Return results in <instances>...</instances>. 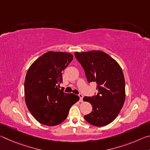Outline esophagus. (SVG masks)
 <instances>
[{"label": "esophagus", "mask_w": 150, "mask_h": 150, "mask_svg": "<svg viewBox=\"0 0 150 150\" xmlns=\"http://www.w3.org/2000/svg\"><path fill=\"white\" fill-rule=\"evenodd\" d=\"M79 98H80V102L82 103L83 102V95H82V94H79Z\"/></svg>", "instance_id": "obj_1"}]
</instances>
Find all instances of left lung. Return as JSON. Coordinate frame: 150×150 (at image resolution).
<instances>
[{
	"mask_svg": "<svg viewBox=\"0 0 150 150\" xmlns=\"http://www.w3.org/2000/svg\"><path fill=\"white\" fill-rule=\"evenodd\" d=\"M75 56L85 70L88 83L96 82V96H85L93 110L85 116L86 121L95 126L111 123L118 115L125 101V79L120 65L100 50L75 52Z\"/></svg>",
	"mask_w": 150,
	"mask_h": 150,
	"instance_id": "obj_1",
	"label": "left lung"
}]
</instances>
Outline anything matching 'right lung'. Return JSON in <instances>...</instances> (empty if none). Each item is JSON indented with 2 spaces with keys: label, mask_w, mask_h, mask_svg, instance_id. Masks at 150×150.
I'll return each mask as SVG.
<instances>
[{
  "label": "right lung",
  "mask_w": 150,
  "mask_h": 150,
  "mask_svg": "<svg viewBox=\"0 0 150 150\" xmlns=\"http://www.w3.org/2000/svg\"><path fill=\"white\" fill-rule=\"evenodd\" d=\"M67 52H47L30 65L24 81L25 102L38 122L58 125L67 117L70 108L79 100L77 95L58 88L62 71L73 60Z\"/></svg>",
  "instance_id": "1"
}]
</instances>
